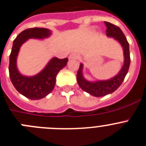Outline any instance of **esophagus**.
Listing matches in <instances>:
<instances>
[{"mask_svg":"<svg viewBox=\"0 0 146 146\" xmlns=\"http://www.w3.org/2000/svg\"><path fill=\"white\" fill-rule=\"evenodd\" d=\"M69 58H70V60H76V59L78 58V55L76 53H73L70 55Z\"/></svg>","mask_w":146,"mask_h":146,"instance_id":"esophagus-1","label":"esophagus"}]
</instances>
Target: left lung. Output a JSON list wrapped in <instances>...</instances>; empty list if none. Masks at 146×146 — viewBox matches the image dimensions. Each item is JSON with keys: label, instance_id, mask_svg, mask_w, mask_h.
I'll return each mask as SVG.
<instances>
[{"label": "left lung", "instance_id": "8db88e82", "mask_svg": "<svg viewBox=\"0 0 146 146\" xmlns=\"http://www.w3.org/2000/svg\"><path fill=\"white\" fill-rule=\"evenodd\" d=\"M107 31L106 35L108 37L113 38L117 40L121 46L124 52V64L121 68L120 71L113 76V78L108 80H98V81H88L83 75V68L84 65L80 64L79 69L77 73V82L82 90L94 97H103L107 94H111L115 92L122 84L127 74L130 65V55H129V46L120 28L117 26L111 24L110 22H105Z\"/></svg>", "mask_w": 146, "mask_h": 146}]
</instances>
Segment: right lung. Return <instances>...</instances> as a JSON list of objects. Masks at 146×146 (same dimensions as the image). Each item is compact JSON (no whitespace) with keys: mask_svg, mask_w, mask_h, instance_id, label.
I'll use <instances>...</instances> for the list:
<instances>
[{"mask_svg":"<svg viewBox=\"0 0 146 146\" xmlns=\"http://www.w3.org/2000/svg\"><path fill=\"white\" fill-rule=\"evenodd\" d=\"M52 35V31L46 28L34 27L27 29L17 35L13 42L9 57V76L15 89L28 99L40 100L45 98L54 89L57 73L66 66L68 58L53 57L38 74L27 76L21 74L17 65L18 54L21 46L28 39H45Z\"/></svg>","mask_w":146,"mask_h":146,"instance_id":"right-lung-1","label":"right lung"}]
</instances>
